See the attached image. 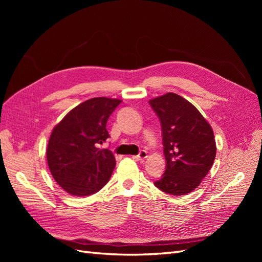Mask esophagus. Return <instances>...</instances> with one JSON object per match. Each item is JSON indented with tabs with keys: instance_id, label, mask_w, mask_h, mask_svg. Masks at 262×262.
Wrapping results in <instances>:
<instances>
[{
	"instance_id": "34e87169",
	"label": "esophagus",
	"mask_w": 262,
	"mask_h": 262,
	"mask_svg": "<svg viewBox=\"0 0 262 262\" xmlns=\"http://www.w3.org/2000/svg\"><path fill=\"white\" fill-rule=\"evenodd\" d=\"M146 157H147V152H146V150H141V152L138 155L133 156V160H136L138 162H143Z\"/></svg>"
}]
</instances>
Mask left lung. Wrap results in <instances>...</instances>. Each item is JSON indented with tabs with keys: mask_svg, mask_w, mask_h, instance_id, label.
Wrapping results in <instances>:
<instances>
[{
	"mask_svg": "<svg viewBox=\"0 0 262 262\" xmlns=\"http://www.w3.org/2000/svg\"><path fill=\"white\" fill-rule=\"evenodd\" d=\"M160 119L166 169L154 185L171 195H185L208 175L216 155L211 125L191 102L167 93L150 99Z\"/></svg>",
	"mask_w": 262,
	"mask_h": 262,
	"instance_id": "8db88e82",
	"label": "left lung"
}]
</instances>
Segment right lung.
Masks as SVG:
<instances>
[{
	"label": "right lung",
	"mask_w": 262,
	"mask_h": 262,
	"mask_svg": "<svg viewBox=\"0 0 262 262\" xmlns=\"http://www.w3.org/2000/svg\"><path fill=\"white\" fill-rule=\"evenodd\" d=\"M120 99L96 97L76 106L54 126L47 147V161L54 180L72 195L96 193L109 181L116 160L100 149L109 138L108 118Z\"/></svg>",
	"instance_id": "right-lung-1"
}]
</instances>
